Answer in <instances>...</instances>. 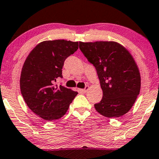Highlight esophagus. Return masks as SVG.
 Segmentation results:
<instances>
[{
    "label": "esophagus",
    "mask_w": 159,
    "mask_h": 159,
    "mask_svg": "<svg viewBox=\"0 0 159 159\" xmlns=\"http://www.w3.org/2000/svg\"><path fill=\"white\" fill-rule=\"evenodd\" d=\"M88 89H89V86H86L84 89H81V91L83 92V93H86V92H87V91L88 90Z\"/></svg>",
    "instance_id": "1"
}]
</instances>
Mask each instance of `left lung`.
<instances>
[{
    "label": "left lung",
    "instance_id": "8db88e82",
    "mask_svg": "<svg viewBox=\"0 0 159 159\" xmlns=\"http://www.w3.org/2000/svg\"><path fill=\"white\" fill-rule=\"evenodd\" d=\"M79 48L95 67L103 97L95 108L107 118H118L130 110L141 89V76L133 56L115 41L79 42Z\"/></svg>",
    "mask_w": 159,
    "mask_h": 159
}]
</instances>
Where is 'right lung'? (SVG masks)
<instances>
[{
    "label": "right lung",
    "mask_w": 159,
    "mask_h": 159,
    "mask_svg": "<svg viewBox=\"0 0 159 159\" xmlns=\"http://www.w3.org/2000/svg\"><path fill=\"white\" fill-rule=\"evenodd\" d=\"M78 49V42L45 41L38 43L25 61L20 78L22 96L29 108L45 121L64 116L78 94L61 85H54L57 78H62L66 58Z\"/></svg>",
    "instance_id": "right-lung-1"
}]
</instances>
